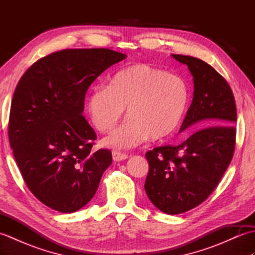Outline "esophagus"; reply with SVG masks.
<instances>
[{
  "label": "esophagus",
  "instance_id": "esophagus-1",
  "mask_svg": "<svg viewBox=\"0 0 255 255\" xmlns=\"http://www.w3.org/2000/svg\"><path fill=\"white\" fill-rule=\"evenodd\" d=\"M112 154H113L114 161H123V160H126L128 158V155L126 153H122V152H119V151H113Z\"/></svg>",
  "mask_w": 255,
  "mask_h": 255
}]
</instances>
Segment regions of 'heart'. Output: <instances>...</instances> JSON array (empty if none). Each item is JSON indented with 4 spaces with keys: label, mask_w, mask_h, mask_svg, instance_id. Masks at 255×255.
Here are the masks:
<instances>
[{
    "label": "heart",
    "mask_w": 255,
    "mask_h": 255,
    "mask_svg": "<svg viewBox=\"0 0 255 255\" xmlns=\"http://www.w3.org/2000/svg\"><path fill=\"white\" fill-rule=\"evenodd\" d=\"M188 100L182 78L148 64H134L114 75L110 86L92 90L86 108L100 132L114 129L126 108L127 121L104 142L114 148H131L149 137L160 141L172 136L185 115Z\"/></svg>",
    "instance_id": "heart-1"
}]
</instances>
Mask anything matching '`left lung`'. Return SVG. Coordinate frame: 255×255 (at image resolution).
Wrapping results in <instances>:
<instances>
[{
    "label": "left lung",
    "instance_id": "8db88e82",
    "mask_svg": "<svg viewBox=\"0 0 255 255\" xmlns=\"http://www.w3.org/2000/svg\"><path fill=\"white\" fill-rule=\"evenodd\" d=\"M186 64L194 78V97L180 131L204 127L177 145L156 147L145 153L149 172L144 189L156 208L183 214L205 202L217 187L236 148L237 107L226 79L198 58L172 55Z\"/></svg>",
    "mask_w": 255,
    "mask_h": 255
}]
</instances>
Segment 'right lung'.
<instances>
[{
	"instance_id": "add662e5",
	"label": "right lung",
	"mask_w": 255,
	"mask_h": 255,
	"mask_svg": "<svg viewBox=\"0 0 255 255\" xmlns=\"http://www.w3.org/2000/svg\"><path fill=\"white\" fill-rule=\"evenodd\" d=\"M125 57L107 48L59 50L37 60L16 85L9 144L27 187L51 209L82 208L112 163L110 150L92 151L96 133L82 113L90 85Z\"/></svg>"
}]
</instances>
